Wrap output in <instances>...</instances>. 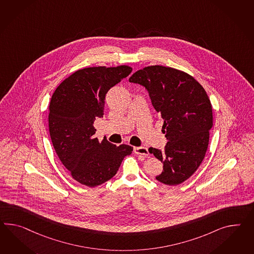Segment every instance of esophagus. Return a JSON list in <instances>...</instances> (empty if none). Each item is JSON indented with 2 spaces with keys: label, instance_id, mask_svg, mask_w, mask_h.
Returning <instances> with one entry per match:
<instances>
[{
  "label": "esophagus",
  "instance_id": "obj_1",
  "mask_svg": "<svg viewBox=\"0 0 254 254\" xmlns=\"http://www.w3.org/2000/svg\"><path fill=\"white\" fill-rule=\"evenodd\" d=\"M134 153L137 155H143V156H148L149 155V151L148 148L145 146H140V147H134L133 148Z\"/></svg>",
  "mask_w": 254,
  "mask_h": 254
}]
</instances>
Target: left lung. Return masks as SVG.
I'll use <instances>...</instances> for the list:
<instances>
[{
    "instance_id": "8db88e82",
    "label": "left lung",
    "mask_w": 254,
    "mask_h": 254,
    "mask_svg": "<svg viewBox=\"0 0 254 254\" xmlns=\"http://www.w3.org/2000/svg\"><path fill=\"white\" fill-rule=\"evenodd\" d=\"M129 81L145 87L164 121L162 131L169 142L164 150L149 148L163 163L162 173L156 179L169 186L179 185L195 172L208 147L213 126L208 96L192 76L171 67H144Z\"/></svg>"
}]
</instances>
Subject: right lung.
Masks as SVG:
<instances>
[{
	"label": "right lung",
	"mask_w": 254,
	"mask_h": 254,
	"mask_svg": "<svg viewBox=\"0 0 254 254\" xmlns=\"http://www.w3.org/2000/svg\"><path fill=\"white\" fill-rule=\"evenodd\" d=\"M131 70L127 65L81 69L52 95L49 129L53 147L72 178L87 187L111 180L124 157L132 152L130 145L117 146L94 136V122L104 115L106 94Z\"/></svg>",
	"instance_id": "right-lung-1"
}]
</instances>
